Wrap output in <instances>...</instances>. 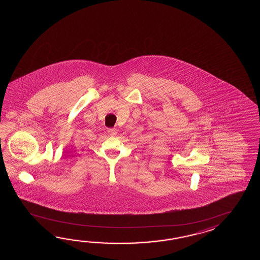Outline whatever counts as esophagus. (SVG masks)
<instances>
[{"instance_id":"1","label":"esophagus","mask_w":260,"mask_h":260,"mask_svg":"<svg viewBox=\"0 0 260 260\" xmlns=\"http://www.w3.org/2000/svg\"><path fill=\"white\" fill-rule=\"evenodd\" d=\"M108 133L110 136H115L117 134V130L115 128H110V129H108Z\"/></svg>"}]
</instances>
